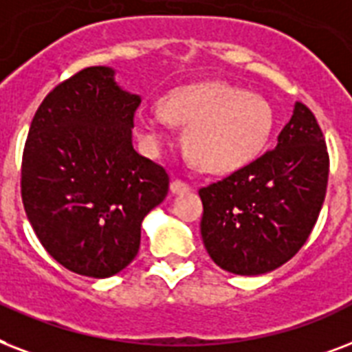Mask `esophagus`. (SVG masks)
Segmentation results:
<instances>
[{
  "label": "esophagus",
  "mask_w": 352,
  "mask_h": 352,
  "mask_svg": "<svg viewBox=\"0 0 352 352\" xmlns=\"http://www.w3.org/2000/svg\"><path fill=\"white\" fill-rule=\"evenodd\" d=\"M170 190H173L174 195H184V192L189 190V185L182 182V179H173L170 182Z\"/></svg>",
  "instance_id": "esophagus-1"
}]
</instances>
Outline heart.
<instances>
[{
    "label": "heart",
    "instance_id": "1",
    "mask_svg": "<svg viewBox=\"0 0 352 352\" xmlns=\"http://www.w3.org/2000/svg\"><path fill=\"white\" fill-rule=\"evenodd\" d=\"M173 126H187L185 146L207 173H231L264 151L275 126L274 108L263 95L226 82L174 89L160 110L139 117L138 138L156 152Z\"/></svg>",
    "mask_w": 352,
    "mask_h": 352
}]
</instances>
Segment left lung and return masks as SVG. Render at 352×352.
I'll return each instance as SVG.
<instances>
[{
	"label": "left lung",
	"mask_w": 352,
	"mask_h": 352,
	"mask_svg": "<svg viewBox=\"0 0 352 352\" xmlns=\"http://www.w3.org/2000/svg\"><path fill=\"white\" fill-rule=\"evenodd\" d=\"M327 179L323 132L314 113L296 102L275 148L198 190L209 257L236 275L279 268L309 239L325 200Z\"/></svg>",
	"instance_id": "1"
}]
</instances>
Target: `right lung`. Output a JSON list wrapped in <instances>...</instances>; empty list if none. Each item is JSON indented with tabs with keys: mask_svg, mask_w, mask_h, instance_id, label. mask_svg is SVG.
I'll return each instance as SVG.
<instances>
[{
	"mask_svg": "<svg viewBox=\"0 0 352 352\" xmlns=\"http://www.w3.org/2000/svg\"><path fill=\"white\" fill-rule=\"evenodd\" d=\"M141 97L106 65L86 67L43 99L21 160V200L45 252L78 275L119 274L139 252L141 222L168 174L133 151Z\"/></svg>",
	"mask_w": 352,
	"mask_h": 352,
	"instance_id": "right-lung-1",
	"label": "right lung"
}]
</instances>
